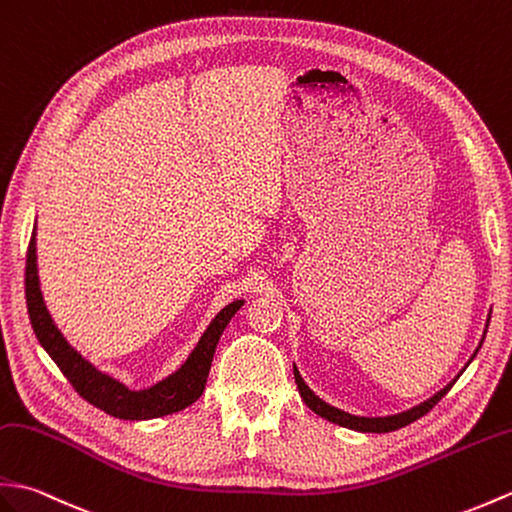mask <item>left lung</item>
<instances>
[{
	"mask_svg": "<svg viewBox=\"0 0 512 512\" xmlns=\"http://www.w3.org/2000/svg\"><path fill=\"white\" fill-rule=\"evenodd\" d=\"M489 320H491V316H489ZM489 320H486V327H489ZM482 342H484V338H482ZM482 342L478 344V349H475V353L480 351ZM475 353L471 355V360L475 358ZM471 360H469V362H471ZM460 373H462V371H460ZM294 379H296V386H299V392H301V397H303V401H305V406L310 408V410H314V412L318 414V417H323V419H327V421H331V423H336V425H342V427H349V430L384 434V432H395V430H399V427H406V425H410L412 421L421 419L423 414L430 412V410L436 406V403L447 395L449 388L456 384L458 377H456L451 384H447L441 392H436V395H434L432 399L423 401L421 406L412 408V410H408V412H401V414H392V417H375V419L355 417V414L342 412V410H338V408H334V406H329V403H325L323 399L316 397L314 392L310 390V386H307V384L303 382V377L299 375V371H296V366H294Z\"/></svg>",
	"mask_w": 512,
	"mask_h": 512,
	"instance_id": "1",
	"label": "left lung"
}]
</instances>
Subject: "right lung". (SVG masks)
I'll return each mask as SVG.
<instances>
[{
  "label": "right lung",
  "mask_w": 512,
  "mask_h": 512,
  "mask_svg": "<svg viewBox=\"0 0 512 512\" xmlns=\"http://www.w3.org/2000/svg\"><path fill=\"white\" fill-rule=\"evenodd\" d=\"M26 303L34 334H37L41 347L47 355L61 368V373L69 379V384L76 388L82 399H87L91 406L104 410L106 414L126 421H146L185 410L187 406L202 395L207 384V375L211 368L216 344L222 336L224 327L240 310L244 301H233L211 320L205 334L198 340L196 349L185 360V364L176 373L165 377L163 382L154 384L146 390H130L122 382H117L111 375L98 371L91 362L71 347L65 336L58 331L54 320L43 303L39 270H37V227L30 237L28 257H26Z\"/></svg>",
  "instance_id": "obj_1"
}]
</instances>
